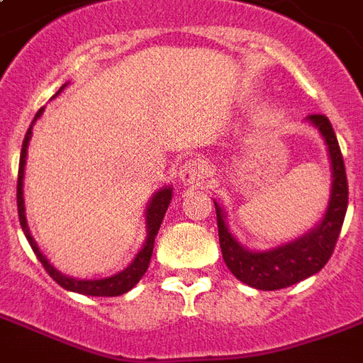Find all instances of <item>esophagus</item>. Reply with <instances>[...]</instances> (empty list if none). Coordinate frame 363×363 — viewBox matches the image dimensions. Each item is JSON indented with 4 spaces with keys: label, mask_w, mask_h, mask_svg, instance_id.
Here are the masks:
<instances>
[{
    "label": "esophagus",
    "mask_w": 363,
    "mask_h": 363,
    "mask_svg": "<svg viewBox=\"0 0 363 363\" xmlns=\"http://www.w3.org/2000/svg\"><path fill=\"white\" fill-rule=\"evenodd\" d=\"M207 175H209V167L201 160H190L179 169V179L184 186H198L206 181Z\"/></svg>",
    "instance_id": "esophagus-1"
}]
</instances>
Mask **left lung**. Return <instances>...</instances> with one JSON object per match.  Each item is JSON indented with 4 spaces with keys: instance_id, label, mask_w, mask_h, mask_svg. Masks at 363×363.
<instances>
[{
    "instance_id": "1",
    "label": "left lung",
    "mask_w": 363,
    "mask_h": 363,
    "mask_svg": "<svg viewBox=\"0 0 363 363\" xmlns=\"http://www.w3.org/2000/svg\"><path fill=\"white\" fill-rule=\"evenodd\" d=\"M306 120L318 127V131L325 140L329 160H331V194H329L328 209L320 225L289 243L267 249V251H251L243 247L242 243L232 236L225 220L226 213L215 201L218 242H220V251H223L226 267L238 280L262 291L284 289V287L311 278L312 274L320 272L335 249L342 220L347 215V171H345V162H342L335 131L328 118L322 114H312Z\"/></svg>"
}]
</instances>
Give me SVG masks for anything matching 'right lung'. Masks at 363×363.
Here are the masks:
<instances>
[{
  "label": "right lung",
  "mask_w": 363,
  "mask_h": 363,
  "mask_svg": "<svg viewBox=\"0 0 363 363\" xmlns=\"http://www.w3.org/2000/svg\"><path fill=\"white\" fill-rule=\"evenodd\" d=\"M66 83L57 91L59 95L60 91L65 89ZM55 95V96H57ZM43 114V108L38 110L34 121L30 123L26 131V137H24V143H22L21 150V163H18V181H16V207H18V220H21L22 232L26 236L30 247L34 249L35 257L40 259V262L43 264V268L47 270V274L51 276L52 280L57 281L60 287H65L68 291L82 293V295H89V297H118V295H123L129 289L137 286L138 280L145 276V272L148 270V264H150L152 251H154V240L157 236V230L162 226L163 215L169 207V201L173 198V188L165 186L162 190H157L152 200L148 201V207H146V240L143 243V249L138 251L137 257L133 259V262L127 268H123L121 272L110 276V278H101V280H77V278H72V276H66V274L59 272L57 268L52 267L51 262L47 261V257L43 255L38 247V243L34 242V238L30 234V228H28L26 215H24V194H22V181H24V165H26V154H28V143L32 138V127L38 121V118H41Z\"/></svg>",
  "instance_id": "obj_1"
}]
</instances>
